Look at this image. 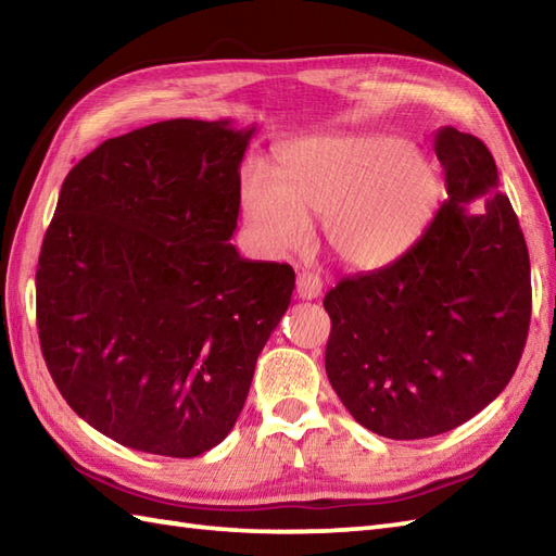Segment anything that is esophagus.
Here are the masks:
<instances>
[{"mask_svg":"<svg viewBox=\"0 0 556 556\" xmlns=\"http://www.w3.org/2000/svg\"><path fill=\"white\" fill-rule=\"evenodd\" d=\"M295 293H298V298H303V301H315V298L321 295V279L312 273L298 275Z\"/></svg>","mask_w":556,"mask_h":556,"instance_id":"esophagus-1","label":"esophagus"}]
</instances>
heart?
Here are the masks:
<instances>
[{
  "label": "heart",
  "instance_id": "obj_1",
  "mask_svg": "<svg viewBox=\"0 0 556 556\" xmlns=\"http://www.w3.org/2000/svg\"><path fill=\"white\" fill-rule=\"evenodd\" d=\"M439 180L434 166L394 136H321L295 142L279 174L255 166L241 185V208L255 244L289 255L309 244V220L352 269L394 263L425 227Z\"/></svg>",
  "mask_w": 556,
  "mask_h": 556
}]
</instances>
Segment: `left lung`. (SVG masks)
I'll use <instances>...</instances> for the list:
<instances>
[{
  "label": "left lung",
  "mask_w": 556,
  "mask_h": 556,
  "mask_svg": "<svg viewBox=\"0 0 556 556\" xmlns=\"http://www.w3.org/2000/svg\"><path fill=\"white\" fill-rule=\"evenodd\" d=\"M434 152L448 199L420 239L324 298L326 376L352 418L388 439L437 437L477 416L515 376L529 336V249L493 154L453 126L437 131Z\"/></svg>",
  "instance_id": "8db88e82"
}]
</instances>
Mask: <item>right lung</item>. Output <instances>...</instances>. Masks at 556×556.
I'll return each mask as SVG.
<instances>
[{
  "label": "right lung",
  "instance_id": "right-lung-1",
  "mask_svg": "<svg viewBox=\"0 0 556 556\" xmlns=\"http://www.w3.org/2000/svg\"><path fill=\"white\" fill-rule=\"evenodd\" d=\"M253 131L150 124L63 182L35 279L41 354L70 408L122 446L170 458L218 446L289 309L293 267L230 244Z\"/></svg>",
  "mask_w": 556,
  "mask_h": 556
}]
</instances>
